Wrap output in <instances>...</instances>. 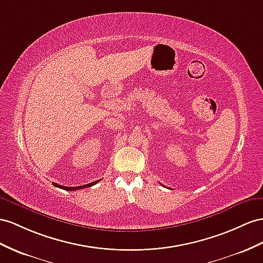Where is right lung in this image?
<instances>
[{
  "instance_id": "right-lung-1",
  "label": "right lung",
  "mask_w": 263,
  "mask_h": 263,
  "mask_svg": "<svg viewBox=\"0 0 263 263\" xmlns=\"http://www.w3.org/2000/svg\"><path fill=\"white\" fill-rule=\"evenodd\" d=\"M100 180L98 181H94V182H91L89 184H84V185H80V186H64V185H60L58 183H53V185L57 186V187H60V189H63V190H67V191H74V190H79V189H84V187H89V186H92L96 183H98Z\"/></svg>"
}]
</instances>
